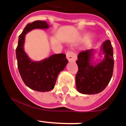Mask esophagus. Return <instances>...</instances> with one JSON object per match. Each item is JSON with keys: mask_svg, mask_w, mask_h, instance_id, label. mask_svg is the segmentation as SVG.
<instances>
[{"mask_svg": "<svg viewBox=\"0 0 126 126\" xmlns=\"http://www.w3.org/2000/svg\"><path fill=\"white\" fill-rule=\"evenodd\" d=\"M66 55H67V59L71 62H75L77 59V54L73 51H67V52L66 53Z\"/></svg>", "mask_w": 126, "mask_h": 126, "instance_id": "obj_1", "label": "esophagus"}]
</instances>
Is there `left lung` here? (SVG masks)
Instances as JSON below:
<instances>
[{"label":"left lung","mask_w":126,"mask_h":126,"mask_svg":"<svg viewBox=\"0 0 126 126\" xmlns=\"http://www.w3.org/2000/svg\"><path fill=\"white\" fill-rule=\"evenodd\" d=\"M95 51L93 49L81 51L78 55L77 64L79 71L76 75V86L82 94H97L107 86L113 73V48L107 40L103 43L100 55L104 58L98 63H93Z\"/></svg>","instance_id":"obj_1"}]
</instances>
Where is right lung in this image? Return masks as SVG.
<instances>
[{
  "label": "right lung",
  "instance_id": "1",
  "mask_svg": "<svg viewBox=\"0 0 126 126\" xmlns=\"http://www.w3.org/2000/svg\"><path fill=\"white\" fill-rule=\"evenodd\" d=\"M47 28L49 25L45 21H34L28 23L19 36L16 50L17 67L23 82L31 89L40 92L53 90L57 76L68 63L64 53L54 54L42 61H34L25 51V34L33 29Z\"/></svg>",
  "mask_w": 126,
  "mask_h": 126
}]
</instances>
